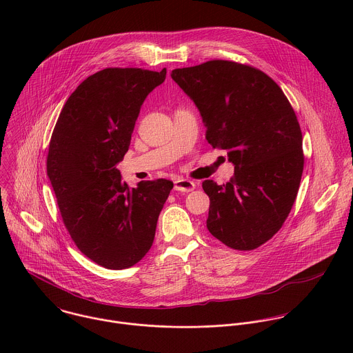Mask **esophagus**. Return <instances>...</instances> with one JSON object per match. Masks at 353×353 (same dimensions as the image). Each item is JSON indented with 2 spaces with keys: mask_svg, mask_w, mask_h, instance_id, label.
Returning <instances> with one entry per match:
<instances>
[{
  "mask_svg": "<svg viewBox=\"0 0 353 353\" xmlns=\"http://www.w3.org/2000/svg\"><path fill=\"white\" fill-rule=\"evenodd\" d=\"M195 188V183L188 179H177L174 181V190L180 192H190Z\"/></svg>",
  "mask_w": 353,
  "mask_h": 353,
  "instance_id": "obj_1",
  "label": "esophagus"
}]
</instances>
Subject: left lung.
<instances>
[{"instance_id":"left-lung-1","label":"left lung","mask_w":353,"mask_h":353,"mask_svg":"<svg viewBox=\"0 0 353 353\" xmlns=\"http://www.w3.org/2000/svg\"><path fill=\"white\" fill-rule=\"evenodd\" d=\"M172 78L203 116L208 143L226 149L234 165L226 184L203 181L210 233L234 250L260 247L286 221L303 173L292 105L271 77L247 64L211 60L176 68Z\"/></svg>"}]
</instances>
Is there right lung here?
Here are the masks:
<instances>
[{"mask_svg": "<svg viewBox=\"0 0 353 353\" xmlns=\"http://www.w3.org/2000/svg\"><path fill=\"white\" fill-rule=\"evenodd\" d=\"M166 78L142 68H106L71 93L52 134L47 176L72 241L108 270L143 259L154 243L159 214L173 188L166 179L128 188L117 165L145 97Z\"/></svg>", "mask_w": 353, "mask_h": 353, "instance_id": "add662e5", "label": "right lung"}]
</instances>
